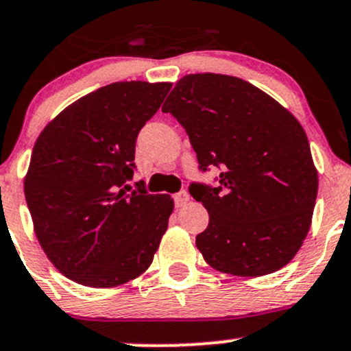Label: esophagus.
Here are the masks:
<instances>
[{
  "label": "esophagus",
  "mask_w": 351,
  "mask_h": 351,
  "mask_svg": "<svg viewBox=\"0 0 351 351\" xmlns=\"http://www.w3.org/2000/svg\"><path fill=\"white\" fill-rule=\"evenodd\" d=\"M174 202H176V207L186 206L187 202H189V194H187L186 191L177 192V194H174Z\"/></svg>",
  "instance_id": "esophagus-1"
}]
</instances>
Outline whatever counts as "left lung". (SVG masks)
Instances as JSON below:
<instances>
[{
    "label": "left lung",
    "instance_id": "obj_1",
    "mask_svg": "<svg viewBox=\"0 0 351 351\" xmlns=\"http://www.w3.org/2000/svg\"><path fill=\"white\" fill-rule=\"evenodd\" d=\"M162 112L186 129L202 171L221 169L216 187H189L209 213L195 237L207 265L247 278L288 265L310 231L318 194L296 117L250 82L221 73L182 77Z\"/></svg>",
    "mask_w": 351,
    "mask_h": 351
}]
</instances>
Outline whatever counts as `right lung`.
Masks as SVG:
<instances>
[{"label":"right lung","mask_w":351,"mask_h":351,"mask_svg":"<svg viewBox=\"0 0 351 351\" xmlns=\"http://www.w3.org/2000/svg\"><path fill=\"white\" fill-rule=\"evenodd\" d=\"M172 84L117 82L69 105L41 130L25 176L40 246L69 280L114 288L141 276L174 201L130 191L135 141Z\"/></svg>","instance_id":"1"}]
</instances>
